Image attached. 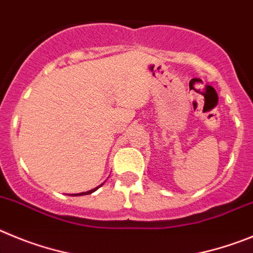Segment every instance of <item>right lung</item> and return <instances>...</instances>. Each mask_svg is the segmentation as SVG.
<instances>
[{
  "label": "right lung",
  "mask_w": 253,
  "mask_h": 253,
  "mask_svg": "<svg viewBox=\"0 0 253 253\" xmlns=\"http://www.w3.org/2000/svg\"><path fill=\"white\" fill-rule=\"evenodd\" d=\"M99 186H101V185H99ZM99 186H97V188L92 189V190H89V192H84V193H79V194H73V197H78V195H87V194H90V193L95 192V190H97V189H98V188H99Z\"/></svg>",
  "instance_id": "add662e5"
}]
</instances>
